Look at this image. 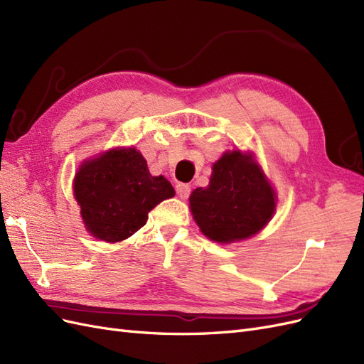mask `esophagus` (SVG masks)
Segmentation results:
<instances>
[{
  "label": "esophagus",
  "instance_id": "esophagus-1",
  "mask_svg": "<svg viewBox=\"0 0 364 364\" xmlns=\"http://www.w3.org/2000/svg\"><path fill=\"white\" fill-rule=\"evenodd\" d=\"M176 193L179 194L181 199H188V196L191 193V186L186 183H178L176 185Z\"/></svg>",
  "mask_w": 364,
  "mask_h": 364
}]
</instances>
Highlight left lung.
<instances>
[{
    "instance_id": "1",
    "label": "left lung",
    "mask_w": 364,
    "mask_h": 364,
    "mask_svg": "<svg viewBox=\"0 0 364 364\" xmlns=\"http://www.w3.org/2000/svg\"><path fill=\"white\" fill-rule=\"evenodd\" d=\"M277 196L250 155L228 151L213 165L206 188L191 193L190 205L202 232L232 243L261 230L274 211Z\"/></svg>"
}]
</instances>
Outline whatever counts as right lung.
Masks as SVG:
<instances>
[{"label":"right lung","instance_id":"obj_1","mask_svg":"<svg viewBox=\"0 0 364 364\" xmlns=\"http://www.w3.org/2000/svg\"><path fill=\"white\" fill-rule=\"evenodd\" d=\"M74 196L90 232L107 243L126 240L146 225L149 213L174 188L164 176H151L135 149H114L83 162Z\"/></svg>","mask_w":364,"mask_h":364}]
</instances>
